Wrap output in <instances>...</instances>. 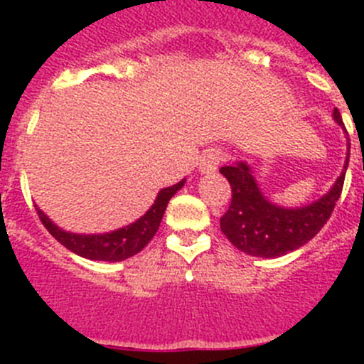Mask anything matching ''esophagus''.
<instances>
[{
  "mask_svg": "<svg viewBox=\"0 0 364 364\" xmlns=\"http://www.w3.org/2000/svg\"><path fill=\"white\" fill-rule=\"evenodd\" d=\"M223 161V151L222 149H209V151L204 153V156L200 159L199 168L204 174H209V172H215L218 168V165Z\"/></svg>",
  "mask_w": 364,
  "mask_h": 364,
  "instance_id": "34e87169",
  "label": "esophagus"
}]
</instances>
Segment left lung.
Wrapping results in <instances>:
<instances>
[{"label":"left lung","instance_id":"obj_1","mask_svg":"<svg viewBox=\"0 0 364 364\" xmlns=\"http://www.w3.org/2000/svg\"><path fill=\"white\" fill-rule=\"evenodd\" d=\"M335 119L343 124L338 109H335ZM348 155L350 153H347L343 172L333 188L317 203L297 209L271 204L260 193L250 168L245 164L225 165L220 172L229 179L232 199L225 215L220 218V229L237 250L253 257L273 259L297 250L317 236L331 216L343 190Z\"/></svg>","mask_w":364,"mask_h":364}]
</instances>
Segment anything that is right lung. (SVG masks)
Masks as SVG:
<instances>
[{"label":"right lung","mask_w":364,"mask_h":364,"mask_svg":"<svg viewBox=\"0 0 364 364\" xmlns=\"http://www.w3.org/2000/svg\"><path fill=\"white\" fill-rule=\"evenodd\" d=\"M185 185V179L179 181L178 185L168 186V188L160 190L155 204L149 208V211L144 216L137 220L132 225L123 227L119 230H114L109 234H93V236H84V234H70L61 230L60 227L54 225L38 208L40 222L43 223L50 236L56 241H60L65 248L70 252L77 253L80 257H86L90 260H109V262H117L124 260L128 257L135 255L153 240V236L159 230L161 216H164L165 208H167L171 197Z\"/></svg>","instance_id":"1"}]
</instances>
